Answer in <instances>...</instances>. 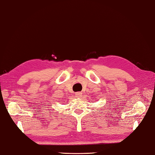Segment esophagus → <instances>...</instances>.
Instances as JSON below:
<instances>
[{"instance_id":"1","label":"esophagus","mask_w":155,"mask_h":155,"mask_svg":"<svg viewBox=\"0 0 155 155\" xmlns=\"http://www.w3.org/2000/svg\"><path fill=\"white\" fill-rule=\"evenodd\" d=\"M75 97H80L82 96V93L80 92V91H78V92L75 93Z\"/></svg>"}]
</instances>
